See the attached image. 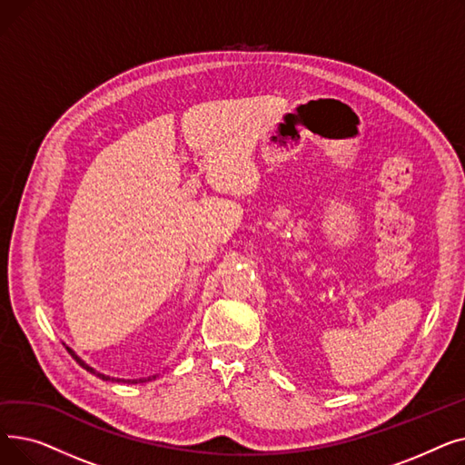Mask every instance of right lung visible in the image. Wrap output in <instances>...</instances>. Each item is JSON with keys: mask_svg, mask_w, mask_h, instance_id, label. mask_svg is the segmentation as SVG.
<instances>
[{"mask_svg": "<svg viewBox=\"0 0 465 465\" xmlns=\"http://www.w3.org/2000/svg\"><path fill=\"white\" fill-rule=\"evenodd\" d=\"M65 349H67V347H65ZM67 352H69V354H71L73 358H75V360H77V363H79V365H83V368H84L86 371H90V373L97 375V377H100V379H104V381H109V379H111V377H107V375H102V373H97L95 370H92V368H90V365H86V363H84V361H83V360H81V358H79V356H77L75 352H73L71 349H67ZM113 381H120V379H113ZM144 381H151V377H149V379H134V381L130 379V381H122V382H130V384H137V382H144Z\"/></svg>", "mask_w": 465, "mask_h": 465, "instance_id": "right-lung-1", "label": "right lung"}]
</instances>
